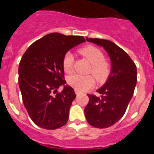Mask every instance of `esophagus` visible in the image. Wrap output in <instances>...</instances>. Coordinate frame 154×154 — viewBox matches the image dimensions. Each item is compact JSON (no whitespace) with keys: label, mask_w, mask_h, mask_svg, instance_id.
Here are the masks:
<instances>
[{"label":"esophagus","mask_w":154,"mask_h":154,"mask_svg":"<svg viewBox=\"0 0 154 154\" xmlns=\"http://www.w3.org/2000/svg\"><path fill=\"white\" fill-rule=\"evenodd\" d=\"M75 94H76V95H77V96H79V94H80L79 91L76 90V89H75Z\"/></svg>","instance_id":"obj_1"}]
</instances>
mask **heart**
Here are the masks:
<instances>
[{"mask_svg":"<svg viewBox=\"0 0 154 154\" xmlns=\"http://www.w3.org/2000/svg\"><path fill=\"white\" fill-rule=\"evenodd\" d=\"M79 52L92 64V72L99 81L106 78L109 72V64L104 58L103 51L93 45H87L79 50ZM74 56L67 52L62 59V67L65 72L70 73L73 70ZM96 80L92 75L73 74L68 78V83L78 91H85L95 85Z\"/></svg>","mask_w":154,"mask_h":154,"instance_id":"1","label":"heart"}]
</instances>
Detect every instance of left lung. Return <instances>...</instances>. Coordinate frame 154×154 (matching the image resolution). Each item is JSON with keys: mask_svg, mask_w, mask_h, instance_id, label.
<instances>
[{"mask_svg": "<svg viewBox=\"0 0 154 154\" xmlns=\"http://www.w3.org/2000/svg\"><path fill=\"white\" fill-rule=\"evenodd\" d=\"M86 41L101 46L108 53L111 71L104 85L97 89L101 96L88 95L84 109L88 123L94 127L107 128L123 117L137 85V66L127 53L112 42L99 38Z\"/></svg>", "mask_w": 154, "mask_h": 154, "instance_id": "8db88e82", "label": "left lung"}]
</instances>
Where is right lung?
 I'll return each mask as SVG.
<instances>
[{
    "instance_id": "1",
    "label": "right lung",
    "mask_w": 154,
    "mask_h": 154,
    "mask_svg": "<svg viewBox=\"0 0 154 154\" xmlns=\"http://www.w3.org/2000/svg\"><path fill=\"white\" fill-rule=\"evenodd\" d=\"M83 42L82 36L51 33L34 42L23 55L18 67L19 88L28 115L39 127L55 130L67 123L76 96L63 79L62 59ZM61 85L62 92L53 96Z\"/></svg>"
}]
</instances>
